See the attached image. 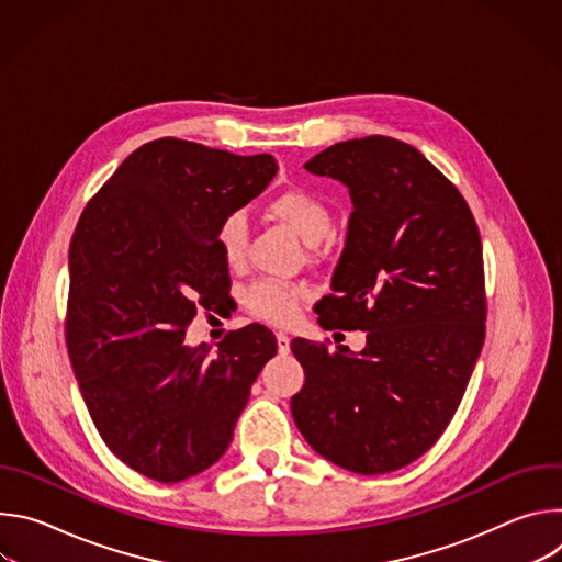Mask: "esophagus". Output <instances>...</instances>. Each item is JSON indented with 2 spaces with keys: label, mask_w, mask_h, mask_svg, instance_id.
Returning <instances> with one entry per match:
<instances>
[{
  "label": "esophagus",
  "mask_w": 562,
  "mask_h": 562,
  "mask_svg": "<svg viewBox=\"0 0 562 562\" xmlns=\"http://www.w3.org/2000/svg\"><path fill=\"white\" fill-rule=\"evenodd\" d=\"M276 340H278V351H280L282 356L289 353V349H291V338H289L286 334L278 331V334H276Z\"/></svg>",
  "instance_id": "obj_1"
}]
</instances>
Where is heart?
<instances>
[{
  "instance_id": "obj_1",
  "label": "heart",
  "mask_w": 562,
  "mask_h": 562,
  "mask_svg": "<svg viewBox=\"0 0 562 562\" xmlns=\"http://www.w3.org/2000/svg\"><path fill=\"white\" fill-rule=\"evenodd\" d=\"M269 215L278 222L286 224L297 237H302L308 247L317 245L329 228H331V206L329 202L302 187L284 189L280 191L267 206ZM217 251L226 267L237 269L243 267L247 258V245H249V226L243 213H233L224 217L215 233ZM304 300V289L297 284H284L273 280H258L254 282L247 293L245 302L249 311L267 323L286 325L297 315L300 302Z\"/></svg>"
}]
</instances>
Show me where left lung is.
<instances>
[{
	"label": "left lung",
	"mask_w": 562,
	"mask_h": 562,
	"mask_svg": "<svg viewBox=\"0 0 562 562\" xmlns=\"http://www.w3.org/2000/svg\"><path fill=\"white\" fill-rule=\"evenodd\" d=\"M304 169L342 182L353 204L317 323L369 334L360 353L291 340L304 369L291 414L334 464L362 475L395 471L442 436L483 349L480 233L460 191L400 139H347Z\"/></svg>",
	"instance_id": "8db88e82"
}]
</instances>
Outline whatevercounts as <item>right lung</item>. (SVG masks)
Instances as JSON below:
<instances>
[{
    "label": "right lung",
    "mask_w": 562,
    "mask_h": 562,
    "mask_svg": "<svg viewBox=\"0 0 562 562\" xmlns=\"http://www.w3.org/2000/svg\"><path fill=\"white\" fill-rule=\"evenodd\" d=\"M278 173L273 155L162 137L133 150L87 204L70 239L66 345L106 447L157 483L215 464L251 386L276 356L265 325L217 349L189 347L198 304L228 295L215 233Z\"/></svg>",
    "instance_id": "1"
}]
</instances>
